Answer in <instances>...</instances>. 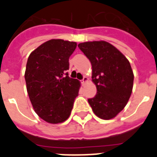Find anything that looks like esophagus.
<instances>
[{
    "label": "esophagus",
    "mask_w": 157,
    "mask_h": 157,
    "mask_svg": "<svg viewBox=\"0 0 157 157\" xmlns=\"http://www.w3.org/2000/svg\"><path fill=\"white\" fill-rule=\"evenodd\" d=\"M87 81H88V78H87V77H84L82 78V83H86Z\"/></svg>",
    "instance_id": "esophagus-1"
}]
</instances>
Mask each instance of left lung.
<instances>
[{
	"label": "left lung",
	"mask_w": 157,
	"mask_h": 157,
	"mask_svg": "<svg viewBox=\"0 0 157 157\" xmlns=\"http://www.w3.org/2000/svg\"><path fill=\"white\" fill-rule=\"evenodd\" d=\"M78 48L92 65V81L98 93L88 102L94 114L111 120L123 110L132 93L134 73L128 59L105 41H86Z\"/></svg>",
	"instance_id": "1"
}]
</instances>
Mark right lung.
Listing matches in <instances>:
<instances>
[{
  "label": "right lung",
  "mask_w": 157,
  "mask_h": 157,
  "mask_svg": "<svg viewBox=\"0 0 157 157\" xmlns=\"http://www.w3.org/2000/svg\"><path fill=\"white\" fill-rule=\"evenodd\" d=\"M76 46L74 41L51 39L34 49L27 59L25 80L29 98L37 116L48 123L67 120L78 95L80 82L65 73Z\"/></svg>",
  "instance_id": "right-lung-1"
}]
</instances>
